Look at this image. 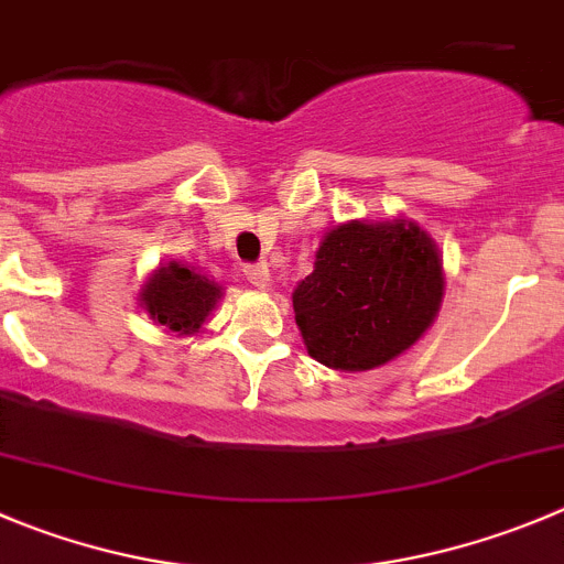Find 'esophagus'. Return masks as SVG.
Masks as SVG:
<instances>
[{
	"instance_id": "esophagus-1",
	"label": "esophagus",
	"mask_w": 564,
	"mask_h": 564,
	"mask_svg": "<svg viewBox=\"0 0 564 564\" xmlns=\"http://www.w3.org/2000/svg\"><path fill=\"white\" fill-rule=\"evenodd\" d=\"M246 279H249L257 291H268L271 288V273H268L265 265H249L246 268Z\"/></svg>"
}]
</instances>
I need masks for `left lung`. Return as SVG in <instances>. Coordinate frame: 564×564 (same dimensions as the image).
<instances>
[{
    "instance_id": "left-lung-1",
    "label": "left lung",
    "mask_w": 564,
    "mask_h": 564,
    "mask_svg": "<svg viewBox=\"0 0 564 564\" xmlns=\"http://www.w3.org/2000/svg\"><path fill=\"white\" fill-rule=\"evenodd\" d=\"M437 243L412 221L329 229L293 291L310 357L335 371H371L415 346L443 302Z\"/></svg>"
}]
</instances>
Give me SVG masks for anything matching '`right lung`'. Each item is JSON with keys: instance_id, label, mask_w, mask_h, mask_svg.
<instances>
[{"instance_id": "add662e5", "label": "right lung", "mask_w": 564, "mask_h": 564, "mask_svg": "<svg viewBox=\"0 0 564 564\" xmlns=\"http://www.w3.org/2000/svg\"><path fill=\"white\" fill-rule=\"evenodd\" d=\"M221 291L224 288L205 273L169 262L160 265L141 288V307L152 315L154 324L180 335H193L213 313Z\"/></svg>"}]
</instances>
